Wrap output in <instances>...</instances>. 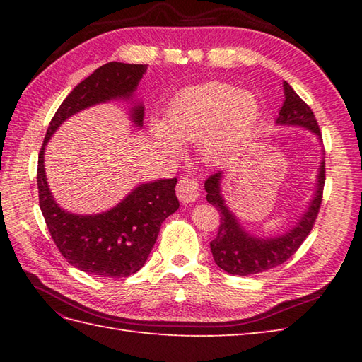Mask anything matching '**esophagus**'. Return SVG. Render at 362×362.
<instances>
[{"label": "esophagus", "instance_id": "obj_1", "mask_svg": "<svg viewBox=\"0 0 362 362\" xmlns=\"http://www.w3.org/2000/svg\"><path fill=\"white\" fill-rule=\"evenodd\" d=\"M177 197L182 204H193L197 201L199 197V183L194 179H188V177H183L179 180L175 188Z\"/></svg>", "mask_w": 362, "mask_h": 362}]
</instances>
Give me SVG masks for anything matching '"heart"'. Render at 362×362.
Returning <instances> with one entry per match:
<instances>
[{
  "label": "heart",
  "mask_w": 362,
  "mask_h": 362,
  "mask_svg": "<svg viewBox=\"0 0 362 362\" xmlns=\"http://www.w3.org/2000/svg\"><path fill=\"white\" fill-rule=\"evenodd\" d=\"M258 117L255 96L227 83L213 82L182 91L169 105L165 121H151L149 132L166 156H179L180 141H201L199 156L204 163L219 166L240 151Z\"/></svg>",
  "instance_id": "1"
}]
</instances>
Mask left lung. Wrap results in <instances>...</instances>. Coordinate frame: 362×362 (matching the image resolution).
Masks as SVG:
<instances>
[{
    "mask_svg": "<svg viewBox=\"0 0 362 362\" xmlns=\"http://www.w3.org/2000/svg\"><path fill=\"white\" fill-rule=\"evenodd\" d=\"M283 90L284 101L279 112V117H276L275 124L306 129L316 135L319 138V143H322V135L313 110L303 103V99L296 93L294 88L286 81L283 82ZM324 158L325 157H322L319 165L316 189H314L308 206L302 213V216L294 222V226L288 232L267 238H261L247 232L241 226L236 214L230 210V206L226 202V197L222 194L224 173L219 171L206 179L204 185L206 191V201L221 214L219 232L218 236L210 243V249L214 263L222 271L232 275L247 276L252 274L264 272L267 269H272L275 266H280L288 258L294 255L296 250L300 247V244L310 235L320 209L322 193H324L325 183Z\"/></svg>",
    "mask_w": 362,
    "mask_h": 362,
    "instance_id": "obj_1",
    "label": "left lung"
}]
</instances>
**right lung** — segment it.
Wrapping results in <instances>:
<instances>
[{
    "label": "right lung",
    "mask_w": 362,
    "mask_h": 362,
    "mask_svg": "<svg viewBox=\"0 0 362 362\" xmlns=\"http://www.w3.org/2000/svg\"><path fill=\"white\" fill-rule=\"evenodd\" d=\"M148 65L109 62L76 86L54 115L38 153V202L57 249L79 271L121 279L140 271L157 241L160 226L179 209L177 179L143 182L113 209L96 214L64 210L54 199L45 171V149L54 132L73 115L110 101L130 103V121L143 127L144 107L135 99Z\"/></svg>",
    "instance_id": "add662e5"
}]
</instances>
